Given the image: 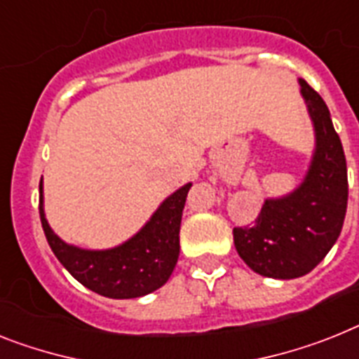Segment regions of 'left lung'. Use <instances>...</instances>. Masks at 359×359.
Returning <instances> with one entry per match:
<instances>
[{
    "label": "left lung",
    "instance_id": "left-lung-1",
    "mask_svg": "<svg viewBox=\"0 0 359 359\" xmlns=\"http://www.w3.org/2000/svg\"><path fill=\"white\" fill-rule=\"evenodd\" d=\"M314 122L316 151L305 180L281 198H266L252 226L233 228L237 254L254 272L296 279L314 270L341 233L348 201L347 161L323 98L299 78Z\"/></svg>",
    "mask_w": 359,
    "mask_h": 359
}]
</instances>
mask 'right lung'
I'll use <instances>...</instances> for the list:
<instances>
[{
  "label": "right lung",
  "mask_w": 359,
  "mask_h": 359,
  "mask_svg": "<svg viewBox=\"0 0 359 359\" xmlns=\"http://www.w3.org/2000/svg\"><path fill=\"white\" fill-rule=\"evenodd\" d=\"M191 182L177 189L151 219L123 245L111 250H82L63 243L45 219L40 182V219L50 250L83 287L111 299H133L161 288L179 259L182 210Z\"/></svg>",
  "instance_id": "add662e5"
}]
</instances>
